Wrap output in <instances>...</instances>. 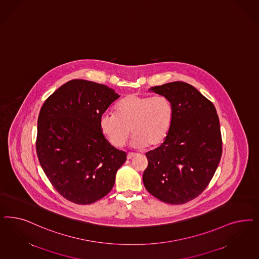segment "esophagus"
Masks as SVG:
<instances>
[{"mask_svg": "<svg viewBox=\"0 0 259 259\" xmlns=\"http://www.w3.org/2000/svg\"><path fill=\"white\" fill-rule=\"evenodd\" d=\"M136 154L135 153H133V152H130V153H127V155H126V158L128 159H133L134 158V156H135Z\"/></svg>", "mask_w": 259, "mask_h": 259, "instance_id": "1", "label": "esophagus"}]
</instances>
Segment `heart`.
<instances>
[{
	"mask_svg": "<svg viewBox=\"0 0 259 259\" xmlns=\"http://www.w3.org/2000/svg\"><path fill=\"white\" fill-rule=\"evenodd\" d=\"M174 120V108L167 97L130 94L115 106V114L105 113L100 118L101 132L109 143L123 147L134 135L136 148L157 147L165 141Z\"/></svg>",
	"mask_w": 259,
	"mask_h": 259,
	"instance_id": "1",
	"label": "heart"
}]
</instances>
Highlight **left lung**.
I'll list each match as a JSON object with an SVG mask.
<instances>
[{"mask_svg": "<svg viewBox=\"0 0 259 259\" xmlns=\"http://www.w3.org/2000/svg\"><path fill=\"white\" fill-rule=\"evenodd\" d=\"M151 91L171 102L174 120L165 141L146 153L143 182L159 200L180 205L204 192L217 170L222 155L219 118L213 104L190 83L177 81Z\"/></svg>", "mask_w": 259, "mask_h": 259, "instance_id": "1", "label": "left lung"}]
</instances>
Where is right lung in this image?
Wrapping results in <instances>:
<instances>
[{
    "instance_id": "right-lung-1",
    "label": "right lung",
    "mask_w": 259,
    "mask_h": 259,
    "mask_svg": "<svg viewBox=\"0 0 259 259\" xmlns=\"http://www.w3.org/2000/svg\"><path fill=\"white\" fill-rule=\"evenodd\" d=\"M119 97L105 84L74 79L45 101L38 117L37 156L67 200L88 205L111 191L126 154L107 141L100 118Z\"/></svg>"
}]
</instances>
